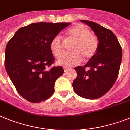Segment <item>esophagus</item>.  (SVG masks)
<instances>
[{"instance_id": "esophagus-1", "label": "esophagus", "mask_w": 130, "mask_h": 130, "mask_svg": "<svg viewBox=\"0 0 130 130\" xmlns=\"http://www.w3.org/2000/svg\"><path fill=\"white\" fill-rule=\"evenodd\" d=\"M69 70H70V69L67 68H64V72H65V73H66V72H67L68 71H69Z\"/></svg>"}]
</instances>
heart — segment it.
<instances>
[{
	"label": "heart",
	"mask_w": 130,
	"mask_h": 130,
	"mask_svg": "<svg viewBox=\"0 0 130 130\" xmlns=\"http://www.w3.org/2000/svg\"><path fill=\"white\" fill-rule=\"evenodd\" d=\"M66 38L73 42L70 50L71 53L64 54L57 60V63L65 67H73L81 62L83 58L88 60L95 55L99 47V39L96 35L91 34L88 28L82 24L71 27L66 32ZM51 52L56 57H60L64 50L61 38L56 36L51 40Z\"/></svg>",
	"instance_id": "obj_1"
}]
</instances>
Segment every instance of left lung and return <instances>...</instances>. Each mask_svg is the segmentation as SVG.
Masks as SVG:
<instances>
[{"mask_svg":"<svg viewBox=\"0 0 130 130\" xmlns=\"http://www.w3.org/2000/svg\"><path fill=\"white\" fill-rule=\"evenodd\" d=\"M80 21L97 35L99 47L86 64L75 68L77 77L72 86L80 97L95 99L106 93L115 83L122 61V48L111 30L92 21Z\"/></svg>","mask_w":130,"mask_h":130,"instance_id":"8db88e82","label":"left lung"}]
</instances>
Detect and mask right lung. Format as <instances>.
<instances>
[{
	"instance_id": "1",
	"label": "right lung",
	"mask_w": 130,
	"mask_h": 130,
	"mask_svg": "<svg viewBox=\"0 0 130 130\" xmlns=\"http://www.w3.org/2000/svg\"><path fill=\"white\" fill-rule=\"evenodd\" d=\"M69 22H37L20 28L6 45L5 68L17 91L26 100L40 102L54 93L55 80L62 75L60 66L48 68L55 59L51 40Z\"/></svg>"
}]
</instances>
